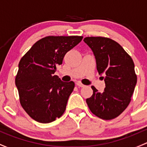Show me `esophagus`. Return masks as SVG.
Masks as SVG:
<instances>
[{"instance_id":"1","label":"esophagus","mask_w":147,"mask_h":147,"mask_svg":"<svg viewBox=\"0 0 147 147\" xmlns=\"http://www.w3.org/2000/svg\"><path fill=\"white\" fill-rule=\"evenodd\" d=\"M77 86L78 87H80V88H83V87H85V85H83V83H81L80 82H78V83H76Z\"/></svg>"}]
</instances>
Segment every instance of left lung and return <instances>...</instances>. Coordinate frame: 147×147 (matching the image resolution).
Returning <instances> with one entry per match:
<instances>
[{"instance_id":"obj_1","label":"left lung","mask_w":147,"mask_h":147,"mask_svg":"<svg viewBox=\"0 0 147 147\" xmlns=\"http://www.w3.org/2000/svg\"><path fill=\"white\" fill-rule=\"evenodd\" d=\"M83 41L92 49L96 69L103 74L105 88L99 92L92 86L93 94L86 103L93 114L110 120L119 116L131 101L137 83L135 65L130 55L118 42L102 36L86 37Z\"/></svg>"}]
</instances>
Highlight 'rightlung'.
<instances>
[{"label": "right lung", "mask_w": 147, "mask_h": 147, "mask_svg": "<svg viewBox=\"0 0 147 147\" xmlns=\"http://www.w3.org/2000/svg\"><path fill=\"white\" fill-rule=\"evenodd\" d=\"M82 39L80 36H48L36 42L20 61L15 78L20 102L35 121L52 122L65 111L75 83L61 81L54 73L65 54Z\"/></svg>", "instance_id": "obj_1"}]
</instances>
